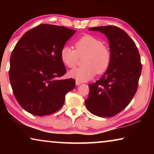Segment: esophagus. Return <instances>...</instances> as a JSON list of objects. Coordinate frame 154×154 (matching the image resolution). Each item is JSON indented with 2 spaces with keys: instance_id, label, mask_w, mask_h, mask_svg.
<instances>
[{
  "instance_id": "1",
  "label": "esophagus",
  "mask_w": 154,
  "mask_h": 154,
  "mask_svg": "<svg viewBox=\"0 0 154 154\" xmlns=\"http://www.w3.org/2000/svg\"><path fill=\"white\" fill-rule=\"evenodd\" d=\"M82 83L81 81H75V85H81Z\"/></svg>"
}]
</instances>
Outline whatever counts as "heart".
<instances>
[{
    "label": "heart",
    "mask_w": 154,
    "mask_h": 154,
    "mask_svg": "<svg viewBox=\"0 0 154 154\" xmlns=\"http://www.w3.org/2000/svg\"><path fill=\"white\" fill-rule=\"evenodd\" d=\"M75 50L64 45L60 50L62 62L69 68L77 64L79 57H83L84 66L69 71L68 75L79 81H86L99 74L106 72L111 62V52L108 46L103 45L100 39L91 35H85L75 43Z\"/></svg>",
    "instance_id": "heart-1"
}]
</instances>
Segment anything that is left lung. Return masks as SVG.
I'll list each match as a JSON object with an SVG mask.
<instances>
[{
  "mask_svg": "<svg viewBox=\"0 0 154 154\" xmlns=\"http://www.w3.org/2000/svg\"><path fill=\"white\" fill-rule=\"evenodd\" d=\"M89 31H100L106 35L111 62L104 75L89 85L85 106L97 116L111 117L123 111L136 93L142 72L140 53L131 38L119 27H92Z\"/></svg>",
  "mask_w": 154,
  "mask_h": 154,
  "instance_id": "1",
  "label": "left lung"
}]
</instances>
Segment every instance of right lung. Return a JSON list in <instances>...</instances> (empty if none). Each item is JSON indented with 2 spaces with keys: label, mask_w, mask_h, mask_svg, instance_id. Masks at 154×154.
Here are the masks:
<instances>
[{
  "label": "right lung",
  "mask_w": 154,
  "mask_h": 154,
  "mask_svg": "<svg viewBox=\"0 0 154 154\" xmlns=\"http://www.w3.org/2000/svg\"><path fill=\"white\" fill-rule=\"evenodd\" d=\"M76 31L41 24L22 35L10 57L9 78L21 106L35 116L51 114L63 106L67 92L75 88L73 79L60 80L66 73L61 48Z\"/></svg>",
  "instance_id": "right-lung-1"
}]
</instances>
